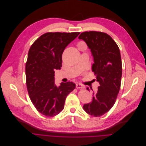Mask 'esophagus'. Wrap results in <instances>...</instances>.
<instances>
[{
  "label": "esophagus",
  "mask_w": 146,
  "mask_h": 146,
  "mask_svg": "<svg viewBox=\"0 0 146 146\" xmlns=\"http://www.w3.org/2000/svg\"><path fill=\"white\" fill-rule=\"evenodd\" d=\"M76 89H83V88H84V86L81 83H77L76 84Z\"/></svg>",
  "instance_id": "obj_1"
}]
</instances>
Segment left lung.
I'll list each match as a JSON object with an SVG mask.
<instances>
[{"instance_id": "1", "label": "left lung", "mask_w": 146, "mask_h": 146, "mask_svg": "<svg viewBox=\"0 0 146 146\" xmlns=\"http://www.w3.org/2000/svg\"><path fill=\"white\" fill-rule=\"evenodd\" d=\"M78 38L83 40L91 50L94 59L92 70L100 84L98 90L93 93L92 101L83 108L90 115L100 117L113 107L120 89L122 63L120 49L105 33L85 32ZM87 90L90 91L89 87Z\"/></svg>"}]
</instances>
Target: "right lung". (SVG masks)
<instances>
[{"label": "right lung", "mask_w": 146, "mask_h": 146, "mask_svg": "<svg viewBox=\"0 0 146 146\" xmlns=\"http://www.w3.org/2000/svg\"><path fill=\"white\" fill-rule=\"evenodd\" d=\"M79 34L46 33L36 40L29 50L25 67L28 93L36 109L46 117L60 113L67 96L75 88V84L71 82L57 86L54 70H60L64 50Z\"/></svg>", "instance_id": "add662e5"}]
</instances>
